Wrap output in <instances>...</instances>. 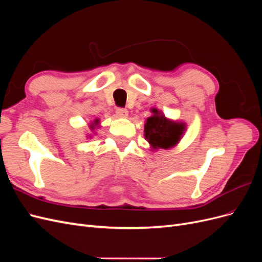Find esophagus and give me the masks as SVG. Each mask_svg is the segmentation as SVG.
Here are the masks:
<instances>
[{"mask_svg": "<svg viewBox=\"0 0 262 262\" xmlns=\"http://www.w3.org/2000/svg\"><path fill=\"white\" fill-rule=\"evenodd\" d=\"M116 114L119 117H126V116H128V110H126L125 108L119 107V108L116 109Z\"/></svg>", "mask_w": 262, "mask_h": 262, "instance_id": "esophagus-1", "label": "esophagus"}]
</instances>
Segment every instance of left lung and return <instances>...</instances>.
<instances>
[{
    "label": "left lung",
    "instance_id": "obj_1",
    "mask_svg": "<svg viewBox=\"0 0 262 262\" xmlns=\"http://www.w3.org/2000/svg\"><path fill=\"white\" fill-rule=\"evenodd\" d=\"M152 112L155 115L148 118L145 123V138L148 143L155 148H168L175 145L184 131V126L167 121L156 109Z\"/></svg>",
    "mask_w": 262,
    "mask_h": 262
}]
</instances>
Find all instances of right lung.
<instances>
[{"mask_svg": "<svg viewBox=\"0 0 262 262\" xmlns=\"http://www.w3.org/2000/svg\"><path fill=\"white\" fill-rule=\"evenodd\" d=\"M98 123V120H95V124ZM92 128H94V125H92Z\"/></svg>", "mask_w": 262, "mask_h": 262, "instance_id": "right-lung-1", "label": "right lung"}]
</instances>
